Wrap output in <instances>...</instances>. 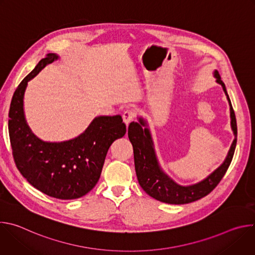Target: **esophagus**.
<instances>
[{
	"label": "esophagus",
	"mask_w": 255,
	"mask_h": 255,
	"mask_svg": "<svg viewBox=\"0 0 255 255\" xmlns=\"http://www.w3.org/2000/svg\"><path fill=\"white\" fill-rule=\"evenodd\" d=\"M134 117H135V112L132 110H127L123 114V121L128 126L133 121Z\"/></svg>",
	"instance_id": "esophagus-1"
}]
</instances>
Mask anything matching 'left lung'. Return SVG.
I'll use <instances>...</instances> for the list:
<instances>
[{
    "label": "left lung",
    "mask_w": 255,
    "mask_h": 255,
    "mask_svg": "<svg viewBox=\"0 0 255 255\" xmlns=\"http://www.w3.org/2000/svg\"><path fill=\"white\" fill-rule=\"evenodd\" d=\"M214 77L216 78V82L222 86L223 91L227 96L230 106L231 128L235 138L224 162L200 183L188 187L179 186L162 171L156 158L150 131L146 127L147 124L145 120L139 118V122H131L128 127V137L133 146L134 163L138 183L145 193L157 201L167 204L183 205L202 199L210 194L220 183L232 161L237 142L236 117L226 87L217 70L214 71ZM143 127L145 128H143Z\"/></svg>",
    "instance_id": "obj_1"
}]
</instances>
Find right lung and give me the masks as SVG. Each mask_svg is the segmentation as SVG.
<instances>
[{
    "instance_id": "obj_1",
    "label": "right lung",
    "mask_w": 255,
    "mask_h": 255,
    "mask_svg": "<svg viewBox=\"0 0 255 255\" xmlns=\"http://www.w3.org/2000/svg\"><path fill=\"white\" fill-rule=\"evenodd\" d=\"M56 59V54H47L16 89L9 111V136L16 166L28 183L49 197L72 200L96 186L107 152L125 135L126 125L120 115L100 116L68 141L45 142L36 137L24 115L25 90L30 80Z\"/></svg>"
}]
</instances>
